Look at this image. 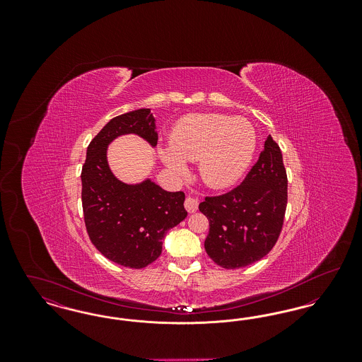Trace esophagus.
I'll return each instance as SVG.
<instances>
[{"instance_id":"esophagus-1","label":"esophagus","mask_w":362,"mask_h":362,"mask_svg":"<svg viewBox=\"0 0 362 362\" xmlns=\"http://www.w3.org/2000/svg\"><path fill=\"white\" fill-rule=\"evenodd\" d=\"M185 207H186V210H187L189 213L197 211V209H198V199H195V198H192V197H187L186 201H185Z\"/></svg>"}]
</instances>
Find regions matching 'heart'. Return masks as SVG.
Masks as SVG:
<instances>
[{
    "instance_id": "obj_1",
    "label": "heart",
    "mask_w": 362,
    "mask_h": 362,
    "mask_svg": "<svg viewBox=\"0 0 362 362\" xmlns=\"http://www.w3.org/2000/svg\"><path fill=\"white\" fill-rule=\"evenodd\" d=\"M255 148L257 133L247 119L192 114L173 126L170 148L160 149L158 157L177 176L187 173L186 163L198 161L199 177L207 187L224 189L245 173Z\"/></svg>"
}]
</instances>
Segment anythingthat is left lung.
<instances>
[{
	"label": "left lung",
	"instance_id": "8db88e82",
	"mask_svg": "<svg viewBox=\"0 0 362 362\" xmlns=\"http://www.w3.org/2000/svg\"><path fill=\"white\" fill-rule=\"evenodd\" d=\"M288 204V176L282 153L269 136L258 161L238 187L199 204L209 220L207 255L224 269H240L274 247Z\"/></svg>",
	"mask_w": 362,
	"mask_h": 362
}]
</instances>
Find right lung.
<instances>
[{
  "instance_id": "1",
  "label": "right lung",
  "mask_w": 362,
  "mask_h": 362,
  "mask_svg": "<svg viewBox=\"0 0 362 362\" xmlns=\"http://www.w3.org/2000/svg\"><path fill=\"white\" fill-rule=\"evenodd\" d=\"M123 134L157 145L149 108L112 118L86 149L81 199L86 232L104 257L130 269H144L161 255L165 233L187 217L185 192H170L151 179L126 185L111 173L107 146Z\"/></svg>"
}]
</instances>
